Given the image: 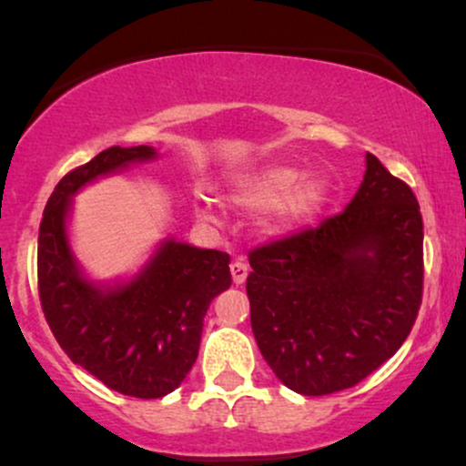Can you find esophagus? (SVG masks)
Wrapping results in <instances>:
<instances>
[{
  "label": "esophagus",
  "instance_id": "obj_1",
  "mask_svg": "<svg viewBox=\"0 0 466 466\" xmlns=\"http://www.w3.org/2000/svg\"><path fill=\"white\" fill-rule=\"evenodd\" d=\"M229 271H232L234 285H243V282L248 280L249 267H248V263H245L243 258H237L232 265H229Z\"/></svg>",
  "mask_w": 466,
  "mask_h": 466
}]
</instances>
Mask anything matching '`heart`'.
Wrapping results in <instances>:
<instances>
[{
	"label": "heart",
	"mask_w": 466,
	"mask_h": 466,
	"mask_svg": "<svg viewBox=\"0 0 466 466\" xmlns=\"http://www.w3.org/2000/svg\"><path fill=\"white\" fill-rule=\"evenodd\" d=\"M302 179V170L278 166L245 179L232 195V201L249 212H271L280 208L287 218H304L326 201L329 186L322 179H309L304 184Z\"/></svg>",
	"instance_id": "obj_1"
}]
</instances>
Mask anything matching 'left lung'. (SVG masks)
<instances>
[{
	"instance_id": "obj_1",
	"label": "left lung",
	"mask_w": 466,
	"mask_h": 466,
	"mask_svg": "<svg viewBox=\"0 0 466 466\" xmlns=\"http://www.w3.org/2000/svg\"><path fill=\"white\" fill-rule=\"evenodd\" d=\"M249 318L276 377L304 397L352 388L408 339L422 300V217L366 155L344 212L249 251Z\"/></svg>"
}]
</instances>
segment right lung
<instances>
[{"label":"right lung","mask_w":466,"mask_h":466,"mask_svg":"<svg viewBox=\"0 0 466 466\" xmlns=\"http://www.w3.org/2000/svg\"><path fill=\"white\" fill-rule=\"evenodd\" d=\"M155 157L151 147H111L56 184L39 228L36 276L44 315L67 357L116 392L159 399L190 372L203 318L232 285L229 254L166 240L129 285L103 291L69 251V195L100 175Z\"/></svg>","instance_id":"add662e5"}]
</instances>
